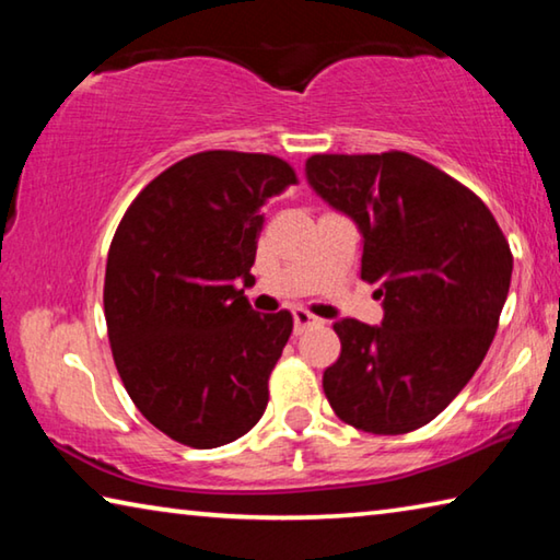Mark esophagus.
<instances>
[{
	"instance_id": "1",
	"label": "esophagus",
	"mask_w": 560,
	"mask_h": 560,
	"mask_svg": "<svg viewBox=\"0 0 560 560\" xmlns=\"http://www.w3.org/2000/svg\"><path fill=\"white\" fill-rule=\"evenodd\" d=\"M291 314H293V330H296V334H301V330H306L308 326H316L318 324V318L314 314H308L306 308H293Z\"/></svg>"
}]
</instances>
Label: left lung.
Masks as SVG:
<instances>
[{
	"instance_id": "left-lung-1",
	"label": "left lung",
	"mask_w": 560,
	"mask_h": 560,
	"mask_svg": "<svg viewBox=\"0 0 560 560\" xmlns=\"http://www.w3.org/2000/svg\"><path fill=\"white\" fill-rule=\"evenodd\" d=\"M306 179L363 236L360 277L381 283L383 324H334L324 373L334 412L373 434L432 422L481 365L504 308L509 242L477 195L407 153L314 155Z\"/></svg>"
}]
</instances>
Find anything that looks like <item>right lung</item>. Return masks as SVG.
<instances>
[{
	"mask_svg": "<svg viewBox=\"0 0 560 560\" xmlns=\"http://www.w3.org/2000/svg\"><path fill=\"white\" fill-rule=\"evenodd\" d=\"M293 183L281 158L207 150L160 173L113 236V360L145 420L187 447L240 440L267 410L293 318L254 311L240 283L254 279L259 210Z\"/></svg>",
	"mask_w": 560,
	"mask_h": 560,
	"instance_id": "obj_1",
	"label": "right lung"
}]
</instances>
